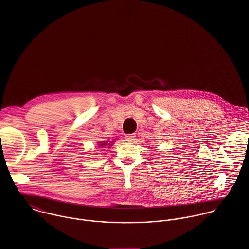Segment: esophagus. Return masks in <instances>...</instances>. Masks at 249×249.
<instances>
[{
  "label": "esophagus",
  "mask_w": 249,
  "mask_h": 249,
  "mask_svg": "<svg viewBox=\"0 0 249 249\" xmlns=\"http://www.w3.org/2000/svg\"><path fill=\"white\" fill-rule=\"evenodd\" d=\"M126 140L129 141V142H133L135 141V138H136V134H129V135H126Z\"/></svg>",
  "instance_id": "obj_1"
}]
</instances>
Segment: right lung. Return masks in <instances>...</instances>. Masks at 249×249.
I'll list each match as a JSON object with an SVG mask.
<instances>
[{"label": "right lung", "mask_w": 249, "mask_h": 249, "mask_svg": "<svg viewBox=\"0 0 249 249\" xmlns=\"http://www.w3.org/2000/svg\"><path fill=\"white\" fill-rule=\"evenodd\" d=\"M108 142H101L100 143V147L101 148H106V146H107V145H110V143H107ZM109 148V147H108Z\"/></svg>", "instance_id": "1"}]
</instances>
